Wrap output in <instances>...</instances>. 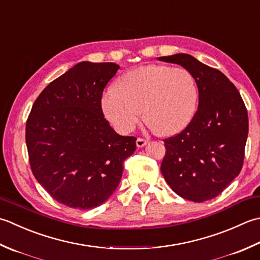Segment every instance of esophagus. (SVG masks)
Segmentation results:
<instances>
[{"instance_id": "obj_1", "label": "esophagus", "mask_w": 260, "mask_h": 260, "mask_svg": "<svg viewBox=\"0 0 260 260\" xmlns=\"http://www.w3.org/2000/svg\"><path fill=\"white\" fill-rule=\"evenodd\" d=\"M147 140H145V139H142V137H139V139L136 140V145H137V147H143L144 145H146L147 144Z\"/></svg>"}]
</instances>
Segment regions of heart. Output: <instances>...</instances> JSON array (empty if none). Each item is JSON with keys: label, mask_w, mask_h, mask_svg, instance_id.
Masks as SVG:
<instances>
[{"label": "heart", "mask_w": 260, "mask_h": 260, "mask_svg": "<svg viewBox=\"0 0 260 260\" xmlns=\"http://www.w3.org/2000/svg\"><path fill=\"white\" fill-rule=\"evenodd\" d=\"M198 101L189 71L151 64L125 73L101 100L104 115L120 133H129L143 118L157 135L179 133L189 124Z\"/></svg>", "instance_id": "b5f03b06"}]
</instances>
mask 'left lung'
<instances>
[{
    "instance_id": "left-lung-1",
    "label": "left lung",
    "mask_w": 260,
    "mask_h": 260,
    "mask_svg": "<svg viewBox=\"0 0 260 260\" xmlns=\"http://www.w3.org/2000/svg\"><path fill=\"white\" fill-rule=\"evenodd\" d=\"M194 75L198 108L184 129L165 139L161 172L168 185L185 200L202 203L218 196L240 174L248 137L245 103L221 71L188 54L162 56Z\"/></svg>"
}]
</instances>
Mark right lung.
<instances>
[{"label": "right lung", "instance_id": "obj_1", "mask_svg": "<svg viewBox=\"0 0 260 260\" xmlns=\"http://www.w3.org/2000/svg\"><path fill=\"white\" fill-rule=\"evenodd\" d=\"M119 66L76 64L32 105L25 144L36 179L55 201L78 210L103 204L118 186L135 136H120L105 118L101 98Z\"/></svg>", "mask_w": 260, "mask_h": 260}]
</instances>
